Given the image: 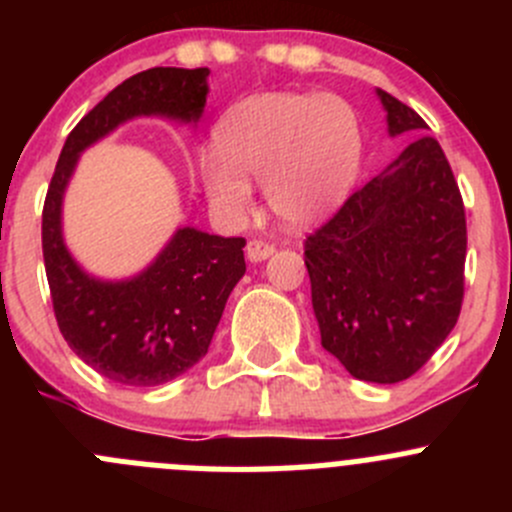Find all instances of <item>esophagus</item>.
<instances>
[{"mask_svg": "<svg viewBox=\"0 0 512 512\" xmlns=\"http://www.w3.org/2000/svg\"><path fill=\"white\" fill-rule=\"evenodd\" d=\"M245 255L250 262H265L267 257L275 255V245H270V242H262V240H250L245 247Z\"/></svg>", "mask_w": 512, "mask_h": 512, "instance_id": "obj_1", "label": "esophagus"}]
</instances>
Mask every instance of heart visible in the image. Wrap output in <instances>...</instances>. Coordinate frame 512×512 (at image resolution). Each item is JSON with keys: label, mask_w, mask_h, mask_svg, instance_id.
<instances>
[{"label": "heart", "mask_w": 512, "mask_h": 512, "mask_svg": "<svg viewBox=\"0 0 512 512\" xmlns=\"http://www.w3.org/2000/svg\"><path fill=\"white\" fill-rule=\"evenodd\" d=\"M361 168L356 113L337 96L257 94L215 126V148L198 160L210 205L227 220L250 213L252 185L294 230L327 220L352 193Z\"/></svg>", "instance_id": "heart-1"}]
</instances>
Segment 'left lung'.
I'll return each instance as SVG.
<instances>
[{"label":"left lung","mask_w":512,"mask_h":512,"mask_svg":"<svg viewBox=\"0 0 512 512\" xmlns=\"http://www.w3.org/2000/svg\"><path fill=\"white\" fill-rule=\"evenodd\" d=\"M389 136H414L304 242L322 347L361 381L416 374L456 327L466 213L453 170L421 116L376 89Z\"/></svg>","instance_id":"1"}]
</instances>
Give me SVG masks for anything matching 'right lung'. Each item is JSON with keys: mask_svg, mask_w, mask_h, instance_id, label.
<instances>
[{"mask_svg": "<svg viewBox=\"0 0 512 512\" xmlns=\"http://www.w3.org/2000/svg\"><path fill=\"white\" fill-rule=\"evenodd\" d=\"M210 69L156 66L123 81L66 138L46 193L41 247L54 314L84 364L121 386H158L208 354L230 292L245 275L242 237L178 227L156 260L123 280H103L76 262L64 240V195L81 153L133 118L195 126Z\"/></svg>", "mask_w": 512, "mask_h": 512, "instance_id": "obj_1", "label": "right lung"}]
</instances>
